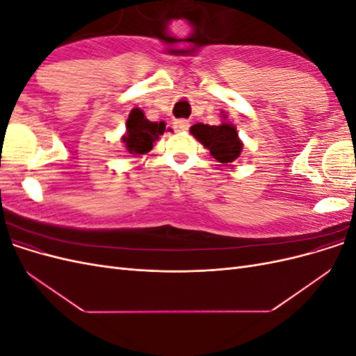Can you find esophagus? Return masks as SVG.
<instances>
[{
  "label": "esophagus",
  "mask_w": 356,
  "mask_h": 356,
  "mask_svg": "<svg viewBox=\"0 0 356 356\" xmlns=\"http://www.w3.org/2000/svg\"><path fill=\"white\" fill-rule=\"evenodd\" d=\"M188 127H190V123L188 120H186V118H179V120L174 122V129L177 132H186L188 131Z\"/></svg>",
  "instance_id": "1"
}]
</instances>
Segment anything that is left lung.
I'll list each match as a JSON object with an SVG mask.
<instances>
[{"label": "left lung", "instance_id": "8db88e82", "mask_svg": "<svg viewBox=\"0 0 356 356\" xmlns=\"http://www.w3.org/2000/svg\"><path fill=\"white\" fill-rule=\"evenodd\" d=\"M224 118L227 115L222 114ZM190 134L209 149L211 156L220 163H232L242 153L243 143L241 141L238 129L230 122H222L218 126L197 123L190 127Z\"/></svg>", "mask_w": 356, "mask_h": 356}]
</instances>
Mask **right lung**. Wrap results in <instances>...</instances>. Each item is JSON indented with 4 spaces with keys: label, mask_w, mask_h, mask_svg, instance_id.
<instances>
[{
    "label": "right lung",
    "mask_w": 356,
    "mask_h": 356,
    "mask_svg": "<svg viewBox=\"0 0 356 356\" xmlns=\"http://www.w3.org/2000/svg\"><path fill=\"white\" fill-rule=\"evenodd\" d=\"M166 131L165 122H149L141 108H134L126 122V132L122 143L134 156H144L152 152L153 144Z\"/></svg>",
    "instance_id": "right-lung-1"
}]
</instances>
